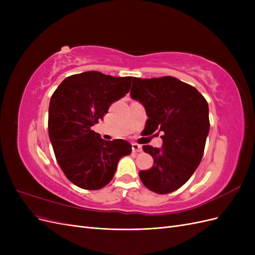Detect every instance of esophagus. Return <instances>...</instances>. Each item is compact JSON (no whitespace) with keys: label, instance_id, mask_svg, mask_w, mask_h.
Listing matches in <instances>:
<instances>
[{"label":"esophagus","instance_id":"1","mask_svg":"<svg viewBox=\"0 0 255 255\" xmlns=\"http://www.w3.org/2000/svg\"><path fill=\"white\" fill-rule=\"evenodd\" d=\"M132 150H133L134 153H138V152H141L142 151V148H141L140 144L134 142V143H132Z\"/></svg>","mask_w":255,"mask_h":255}]
</instances>
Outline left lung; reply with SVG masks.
Here are the masks:
<instances>
[{"instance_id": "1", "label": "left lung", "mask_w": 255, "mask_h": 255, "mask_svg": "<svg viewBox=\"0 0 255 255\" xmlns=\"http://www.w3.org/2000/svg\"><path fill=\"white\" fill-rule=\"evenodd\" d=\"M132 81L129 95L143 105L149 118L144 130L163 134L160 149L142 146L154 164L139 177L148 189L170 194L190 179L202 159L210 132L208 104L195 87L172 76Z\"/></svg>"}]
</instances>
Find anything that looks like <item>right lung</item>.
<instances>
[{"label":"right lung","mask_w":255,"mask_h":255,"mask_svg":"<svg viewBox=\"0 0 255 255\" xmlns=\"http://www.w3.org/2000/svg\"><path fill=\"white\" fill-rule=\"evenodd\" d=\"M130 82V76L87 71L68 76L52 95L49 137L59 167L76 186L103 188L114 177L119 159L132 152L127 140L107 141L91 129L112 103L128 94Z\"/></svg>","instance_id":"add662e5"}]
</instances>
